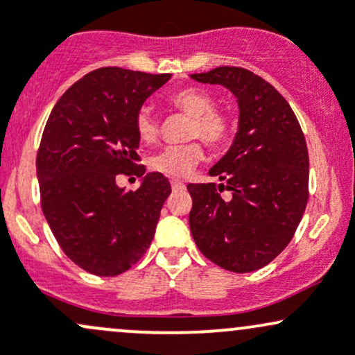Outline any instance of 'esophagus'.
<instances>
[{"label":"esophagus","mask_w":355,"mask_h":355,"mask_svg":"<svg viewBox=\"0 0 355 355\" xmlns=\"http://www.w3.org/2000/svg\"><path fill=\"white\" fill-rule=\"evenodd\" d=\"M171 186H173L174 191H181V189H184V188H186L184 182L178 181V179H173V181H171Z\"/></svg>","instance_id":"34e87169"}]
</instances>
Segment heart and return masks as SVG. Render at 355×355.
Segmentation results:
<instances>
[{"mask_svg":"<svg viewBox=\"0 0 355 355\" xmlns=\"http://www.w3.org/2000/svg\"><path fill=\"white\" fill-rule=\"evenodd\" d=\"M171 106L193 116L189 127V137H200L209 147H220L230 135V120L223 113L216 112L215 100L203 89L188 87L174 93L169 98ZM135 130L140 142L154 144L159 137V120L150 108H140L135 116ZM203 148L198 142L182 144V146L166 147L154 155L150 167L155 173L169 178H184L203 161Z\"/></svg>","mask_w":355,"mask_h":355,"instance_id":"1","label":"heart"}]
</instances>
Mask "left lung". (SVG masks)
Masks as SVG:
<instances>
[{
	"instance_id": "8db88e82",
	"label": "left lung",
	"mask_w": 355,
	"mask_h": 355,
	"mask_svg": "<svg viewBox=\"0 0 355 355\" xmlns=\"http://www.w3.org/2000/svg\"><path fill=\"white\" fill-rule=\"evenodd\" d=\"M222 85L239 105V128L227 154L209 169L213 182L188 184L189 228L205 257L232 272L268 266L291 242L308 203V148L289 103L268 81L242 67L191 74Z\"/></svg>"
}]
</instances>
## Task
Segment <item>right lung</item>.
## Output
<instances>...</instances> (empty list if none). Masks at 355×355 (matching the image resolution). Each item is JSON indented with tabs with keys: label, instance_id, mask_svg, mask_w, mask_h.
Masks as SVG:
<instances>
[{
	"label": "right lung",
	"instance_id": "right-lung-1",
	"mask_svg": "<svg viewBox=\"0 0 355 355\" xmlns=\"http://www.w3.org/2000/svg\"><path fill=\"white\" fill-rule=\"evenodd\" d=\"M171 74L101 67L55 103L37 154L42 211L72 262L96 276L130 269L150 245L171 184L146 174L135 116ZM143 178L137 192L116 174Z\"/></svg>",
	"mask_w": 355,
	"mask_h": 355
}]
</instances>
